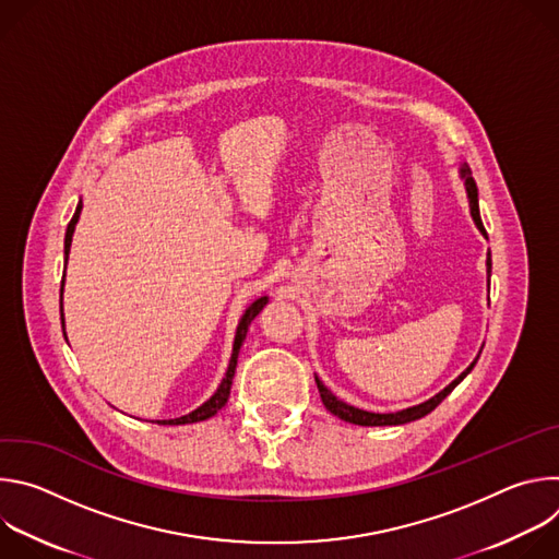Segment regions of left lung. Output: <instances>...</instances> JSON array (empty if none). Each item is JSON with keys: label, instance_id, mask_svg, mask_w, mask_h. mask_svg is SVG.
Returning <instances> with one entry per match:
<instances>
[{"label": "left lung", "instance_id": "1", "mask_svg": "<svg viewBox=\"0 0 559 559\" xmlns=\"http://www.w3.org/2000/svg\"><path fill=\"white\" fill-rule=\"evenodd\" d=\"M460 177H462L464 188H466V199H468V210H471L473 223L477 225V229H480V234H483L485 238H489V236H487V229H485V225H483V218H480V203H477V186H475V181H473V177H471V168H468L466 164L460 166ZM487 274H489V278H491V252H489V257H487ZM480 354H483V349H480ZM480 354L475 356V360H473L453 382H449L442 391H438L433 397H429V401H425V403H420V405H414V407H407V409H401V412H393V414H373V412H365V409H358V407H354V405L343 403L341 397H336L318 376H316V384H318V391H321V401H323V405L328 407V412H332L334 416H338V418L345 420V423L360 425V427H395V425H407V423L420 420V418H425L427 414H431V412L444 401V397L471 373V369L475 367V362H477V358H480Z\"/></svg>", "mask_w": 559, "mask_h": 559}]
</instances>
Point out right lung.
I'll use <instances>...</instances> for the list:
<instances>
[{
  "label": "right lung",
  "instance_id": "right-lung-1",
  "mask_svg": "<svg viewBox=\"0 0 559 559\" xmlns=\"http://www.w3.org/2000/svg\"><path fill=\"white\" fill-rule=\"evenodd\" d=\"M82 207H84V203L79 201V203H76V210H74V214H72V218H70V223H68V229H66V238H63V257H66V265H68V254H70V243H72L74 225H76V221H79V214H82ZM63 281H66V274H63ZM63 281H61V302H63ZM267 300H270L267 296L257 298V300L246 309V313L241 316V321H238V328H236V336H234V345H231V356H229L227 371H225V376H223V380H221L218 389L214 391V395L210 397V401H205L201 407H197V409H194V412H190L188 416H181V418H175V420H164V423H158V425H190V423H201V420L212 418L214 414H218V412L225 407L227 397H229V389H231V378H234V371H236V362H238V352H241V345H243V341H246V336H248V328H250V323H252L254 318L261 313V309L267 305ZM61 328H63V305H61Z\"/></svg>",
  "mask_w": 559,
  "mask_h": 559
}]
</instances>
